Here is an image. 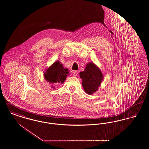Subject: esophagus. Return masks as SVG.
<instances>
[{"instance_id": "34e87169", "label": "esophagus", "mask_w": 149, "mask_h": 149, "mask_svg": "<svg viewBox=\"0 0 149 149\" xmlns=\"http://www.w3.org/2000/svg\"><path fill=\"white\" fill-rule=\"evenodd\" d=\"M72 75H73V76H74V77H76V76L78 75V71H73V72H72Z\"/></svg>"}]
</instances>
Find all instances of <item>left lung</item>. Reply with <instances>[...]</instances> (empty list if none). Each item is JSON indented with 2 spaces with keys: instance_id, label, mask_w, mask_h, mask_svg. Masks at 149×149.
<instances>
[{
  "instance_id": "8db88e82",
  "label": "left lung",
  "mask_w": 149,
  "mask_h": 149,
  "mask_svg": "<svg viewBox=\"0 0 149 149\" xmlns=\"http://www.w3.org/2000/svg\"><path fill=\"white\" fill-rule=\"evenodd\" d=\"M82 79V86L85 92L91 95L98 90L103 79V74L100 69L93 62L86 64L85 69L79 74Z\"/></svg>"
}]
</instances>
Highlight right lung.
Instances as JSON below:
<instances>
[{"instance_id":"right-lung-1","label":"right lung","mask_w":149,"mask_h":149,"mask_svg":"<svg viewBox=\"0 0 149 149\" xmlns=\"http://www.w3.org/2000/svg\"><path fill=\"white\" fill-rule=\"evenodd\" d=\"M43 75L45 80L52 84H63L67 76L69 75V71L68 69L64 68L58 60H57L45 70ZM51 88L55 89L53 86Z\"/></svg>"}]
</instances>
